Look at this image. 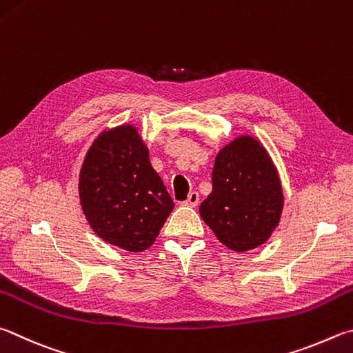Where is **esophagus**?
<instances>
[{"mask_svg":"<svg viewBox=\"0 0 353 353\" xmlns=\"http://www.w3.org/2000/svg\"><path fill=\"white\" fill-rule=\"evenodd\" d=\"M185 205H187V207H197V203H199V193H196V191H193V193H190L188 194V197H187V201L183 202Z\"/></svg>","mask_w":353,"mask_h":353,"instance_id":"1","label":"esophagus"}]
</instances>
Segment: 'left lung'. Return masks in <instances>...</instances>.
Listing matches in <instances>:
<instances>
[{
    "label": "left lung",
    "instance_id": "8db88e82",
    "mask_svg": "<svg viewBox=\"0 0 353 353\" xmlns=\"http://www.w3.org/2000/svg\"><path fill=\"white\" fill-rule=\"evenodd\" d=\"M213 190L199 213L216 238L236 253L265 243L276 230L284 191L265 146L250 134L223 145L214 160Z\"/></svg>",
    "mask_w": 353,
    "mask_h": 353
}]
</instances>
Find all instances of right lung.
Returning <instances> with one entry per match:
<instances>
[{
	"instance_id": "obj_1",
	"label": "right lung",
	"mask_w": 353,
	"mask_h": 353,
	"mask_svg": "<svg viewBox=\"0 0 353 353\" xmlns=\"http://www.w3.org/2000/svg\"><path fill=\"white\" fill-rule=\"evenodd\" d=\"M80 205L101 241L131 253L154 243L174 202L150 162L139 128H105L83 160Z\"/></svg>"
}]
</instances>
